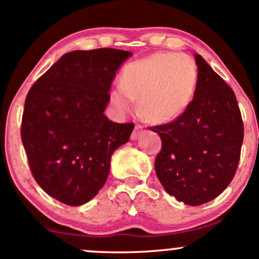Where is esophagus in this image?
<instances>
[{"instance_id": "esophagus-1", "label": "esophagus", "mask_w": 259, "mask_h": 259, "mask_svg": "<svg viewBox=\"0 0 259 259\" xmlns=\"http://www.w3.org/2000/svg\"><path fill=\"white\" fill-rule=\"evenodd\" d=\"M143 132H144V129H143V126H141V125H139V124L135 125V129H134V132H133V134H132L133 140H136L139 136L143 134Z\"/></svg>"}]
</instances>
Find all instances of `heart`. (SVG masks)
Segmentation results:
<instances>
[{
	"mask_svg": "<svg viewBox=\"0 0 259 259\" xmlns=\"http://www.w3.org/2000/svg\"><path fill=\"white\" fill-rule=\"evenodd\" d=\"M198 83V69L188 55L156 53L130 62L119 77V87L110 101L119 110H127L138 101L140 115L150 123L176 120L192 103Z\"/></svg>",
	"mask_w": 259,
	"mask_h": 259,
	"instance_id": "heart-1",
	"label": "heart"
}]
</instances>
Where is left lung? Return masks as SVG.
<instances>
[{"label":"left lung","instance_id":"8db88e82","mask_svg":"<svg viewBox=\"0 0 259 259\" xmlns=\"http://www.w3.org/2000/svg\"><path fill=\"white\" fill-rule=\"evenodd\" d=\"M194 98L180 118L151 126L162 141L155 171L169 195L197 206L231 183L241 156L243 121L232 88L199 54Z\"/></svg>","mask_w":259,"mask_h":259}]
</instances>
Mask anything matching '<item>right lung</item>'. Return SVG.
Wrapping results in <instances>:
<instances>
[{"label": "right lung", "mask_w": 259, "mask_h": 259, "mask_svg": "<svg viewBox=\"0 0 259 259\" xmlns=\"http://www.w3.org/2000/svg\"><path fill=\"white\" fill-rule=\"evenodd\" d=\"M132 53L102 48L62 55L25 98L21 138L34 180L71 206L87 203L106 183L110 157L134 123L104 115L116 70Z\"/></svg>", "instance_id": "1"}]
</instances>
